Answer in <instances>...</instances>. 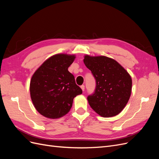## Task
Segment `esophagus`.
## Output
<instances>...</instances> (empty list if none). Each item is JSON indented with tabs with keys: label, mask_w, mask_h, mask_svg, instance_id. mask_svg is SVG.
I'll return each mask as SVG.
<instances>
[{
	"label": "esophagus",
	"mask_w": 159,
	"mask_h": 159,
	"mask_svg": "<svg viewBox=\"0 0 159 159\" xmlns=\"http://www.w3.org/2000/svg\"><path fill=\"white\" fill-rule=\"evenodd\" d=\"M80 88H81V89H82V91H84V89H85V85H81V87H80Z\"/></svg>",
	"instance_id": "1"
}]
</instances>
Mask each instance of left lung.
<instances>
[{"mask_svg": "<svg viewBox=\"0 0 159 159\" xmlns=\"http://www.w3.org/2000/svg\"><path fill=\"white\" fill-rule=\"evenodd\" d=\"M84 62L96 80L95 93L88 97L90 107L103 117L121 113L131 94L132 79L127 71L104 56L85 55Z\"/></svg>", "mask_w": 159, "mask_h": 159, "instance_id": "left-lung-1", "label": "left lung"}]
</instances>
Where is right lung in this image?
I'll return each mask as SVG.
<instances>
[{
  "instance_id": "obj_1",
  "label": "right lung",
  "mask_w": 159,
  "mask_h": 159,
  "mask_svg": "<svg viewBox=\"0 0 159 159\" xmlns=\"http://www.w3.org/2000/svg\"><path fill=\"white\" fill-rule=\"evenodd\" d=\"M75 55L57 54L50 57L32 76L30 93L34 106L43 116L58 119L71 108L73 100L82 93L68 71Z\"/></svg>"
}]
</instances>
